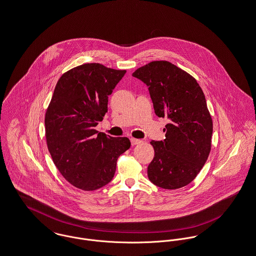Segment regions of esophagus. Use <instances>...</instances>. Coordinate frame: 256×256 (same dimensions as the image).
Returning a JSON list of instances; mask_svg holds the SVG:
<instances>
[{"mask_svg": "<svg viewBox=\"0 0 256 256\" xmlns=\"http://www.w3.org/2000/svg\"><path fill=\"white\" fill-rule=\"evenodd\" d=\"M130 142H132V145L134 146V145H138L139 143H141V140L136 139V138H130Z\"/></svg>", "mask_w": 256, "mask_h": 256, "instance_id": "obj_1", "label": "esophagus"}]
</instances>
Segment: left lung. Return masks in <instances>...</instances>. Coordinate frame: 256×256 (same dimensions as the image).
I'll use <instances>...</instances> for the list:
<instances>
[{
  "label": "left lung",
  "mask_w": 256,
  "mask_h": 256,
  "mask_svg": "<svg viewBox=\"0 0 256 256\" xmlns=\"http://www.w3.org/2000/svg\"><path fill=\"white\" fill-rule=\"evenodd\" d=\"M132 76L148 86L158 117L170 120L166 139L151 141L155 156L148 178L164 189L184 187L196 178L212 149V118L202 90L193 76L166 60L152 61Z\"/></svg>",
  "instance_id": "8db88e82"
}]
</instances>
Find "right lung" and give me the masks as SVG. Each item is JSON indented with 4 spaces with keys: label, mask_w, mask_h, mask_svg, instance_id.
<instances>
[{
    "label": "right lung",
    "mask_w": 256,
    "mask_h": 256,
    "mask_svg": "<svg viewBox=\"0 0 256 256\" xmlns=\"http://www.w3.org/2000/svg\"><path fill=\"white\" fill-rule=\"evenodd\" d=\"M126 70L86 63L65 72L46 112L48 149L61 176L84 191H94L114 177L117 160L130 147L128 138L94 128L108 111V98Z\"/></svg>",
    "instance_id": "right-lung-1"
}]
</instances>
